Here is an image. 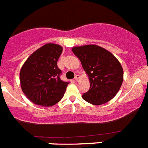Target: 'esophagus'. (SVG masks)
Listing matches in <instances>:
<instances>
[{
  "instance_id": "1",
  "label": "esophagus",
  "mask_w": 148,
  "mask_h": 148,
  "mask_svg": "<svg viewBox=\"0 0 148 148\" xmlns=\"http://www.w3.org/2000/svg\"><path fill=\"white\" fill-rule=\"evenodd\" d=\"M79 78H80V75H75V78H74V79H75V81H78V79H79Z\"/></svg>"
}]
</instances>
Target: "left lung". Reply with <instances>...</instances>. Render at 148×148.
I'll return each mask as SVG.
<instances>
[{"label": "left lung", "mask_w": 148, "mask_h": 148, "mask_svg": "<svg viewBox=\"0 0 148 148\" xmlns=\"http://www.w3.org/2000/svg\"><path fill=\"white\" fill-rule=\"evenodd\" d=\"M90 79V90L82 98L90 104L107 103L119 92L123 82V69L111 53L96 45L73 48Z\"/></svg>", "instance_id": "left-lung-1"}]
</instances>
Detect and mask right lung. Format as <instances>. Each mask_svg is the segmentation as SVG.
<instances>
[{
  "label": "right lung",
  "mask_w": 148,
  "mask_h": 148,
  "mask_svg": "<svg viewBox=\"0 0 148 148\" xmlns=\"http://www.w3.org/2000/svg\"><path fill=\"white\" fill-rule=\"evenodd\" d=\"M61 46L47 44L34 52L20 72L22 91L34 104L51 107L60 101L70 82L60 78L57 62L62 53Z\"/></svg>",
  "instance_id": "obj_1"
}]
</instances>
